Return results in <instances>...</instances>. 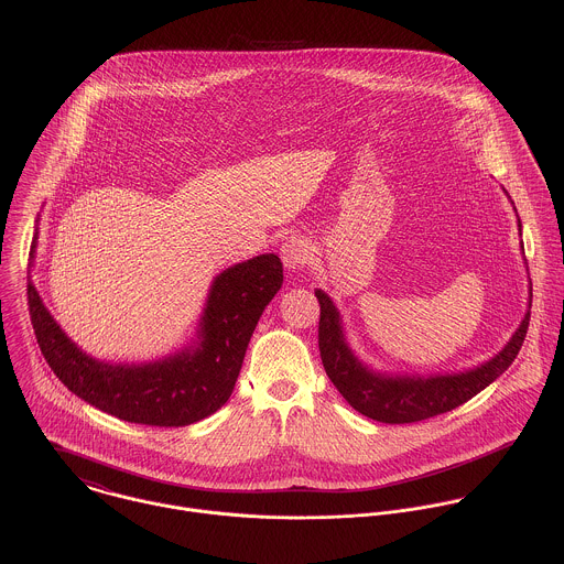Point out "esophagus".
<instances>
[{
    "label": "esophagus",
    "instance_id": "obj_1",
    "mask_svg": "<svg viewBox=\"0 0 564 564\" xmlns=\"http://www.w3.org/2000/svg\"><path fill=\"white\" fill-rule=\"evenodd\" d=\"M280 256H282V262H284L286 269L297 271V269H302L311 260L313 249H311L308 241H304L302 237H291V239L282 242Z\"/></svg>",
    "mask_w": 564,
    "mask_h": 564
}]
</instances>
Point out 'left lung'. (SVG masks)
<instances>
[{"label": "left lung", "instance_id": "obj_1", "mask_svg": "<svg viewBox=\"0 0 564 564\" xmlns=\"http://www.w3.org/2000/svg\"><path fill=\"white\" fill-rule=\"evenodd\" d=\"M517 224L521 232V221L517 219ZM315 295L322 304L319 351L327 378L354 410L382 423L423 421L449 412L460 403L476 398L512 365L523 345L530 323L528 311L514 334L501 347V351H497L492 358L474 369L430 376L387 373L369 367L356 356V351L347 343L343 317L332 297L322 289H315ZM528 306H532V295Z\"/></svg>", "mask_w": 564, "mask_h": 564}]
</instances>
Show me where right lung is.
<instances>
[{
    "label": "right lung",
    "mask_w": 564,
    "mask_h": 564,
    "mask_svg": "<svg viewBox=\"0 0 564 564\" xmlns=\"http://www.w3.org/2000/svg\"><path fill=\"white\" fill-rule=\"evenodd\" d=\"M39 219L30 245L34 267ZM282 262L260 253L221 271L208 291L195 338L152 362H106L88 356L45 308L28 275V306L39 347L56 378L80 400L117 419L159 427L202 421L230 400L249 338L282 289Z\"/></svg>",
    "instance_id": "add662e5"
}]
</instances>
